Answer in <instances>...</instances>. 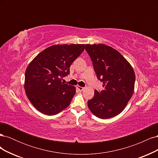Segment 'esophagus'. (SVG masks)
I'll use <instances>...</instances> for the list:
<instances>
[{"mask_svg": "<svg viewBox=\"0 0 158 158\" xmlns=\"http://www.w3.org/2000/svg\"><path fill=\"white\" fill-rule=\"evenodd\" d=\"M76 88H77V89L80 91V92H82V91H83L84 89V88L81 87V86H80V85H78V86Z\"/></svg>", "mask_w": 158, "mask_h": 158, "instance_id": "obj_1", "label": "esophagus"}]
</instances>
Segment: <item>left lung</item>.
<instances>
[{"label": "left lung", "instance_id": "left-lung-1", "mask_svg": "<svg viewBox=\"0 0 158 158\" xmlns=\"http://www.w3.org/2000/svg\"><path fill=\"white\" fill-rule=\"evenodd\" d=\"M98 78L104 89L95 90L88 106L94 115L107 119L120 114L134 94L135 73L120 52L105 44H85Z\"/></svg>", "mask_w": 158, "mask_h": 158}]
</instances>
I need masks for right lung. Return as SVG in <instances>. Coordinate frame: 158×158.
<instances>
[{
  "instance_id": "1",
  "label": "right lung",
  "mask_w": 158,
  "mask_h": 158,
  "mask_svg": "<svg viewBox=\"0 0 158 158\" xmlns=\"http://www.w3.org/2000/svg\"><path fill=\"white\" fill-rule=\"evenodd\" d=\"M84 44L54 45L40 52L28 64L24 89L37 111L54 115L70 105L76 88L62 80L70 74V66L82 53Z\"/></svg>"
}]
</instances>
